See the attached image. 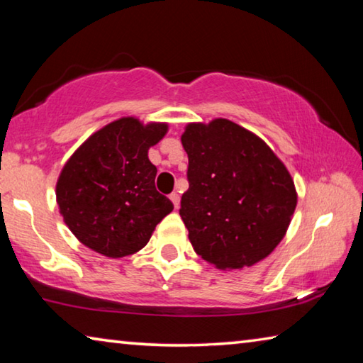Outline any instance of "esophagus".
Listing matches in <instances>:
<instances>
[{"label": "esophagus", "mask_w": 363, "mask_h": 363, "mask_svg": "<svg viewBox=\"0 0 363 363\" xmlns=\"http://www.w3.org/2000/svg\"><path fill=\"white\" fill-rule=\"evenodd\" d=\"M169 200L173 201V205H174V208H179V201H181V196H179V194L177 192H173V194H169Z\"/></svg>", "instance_id": "34e87169"}]
</instances>
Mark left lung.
Segmentation results:
<instances>
[{"label": "left lung", "instance_id": "1", "mask_svg": "<svg viewBox=\"0 0 363 363\" xmlns=\"http://www.w3.org/2000/svg\"><path fill=\"white\" fill-rule=\"evenodd\" d=\"M189 189L179 214L195 253L218 269H242L285 237L298 195L270 147L225 118L189 123L181 136Z\"/></svg>", "mask_w": 363, "mask_h": 363}]
</instances>
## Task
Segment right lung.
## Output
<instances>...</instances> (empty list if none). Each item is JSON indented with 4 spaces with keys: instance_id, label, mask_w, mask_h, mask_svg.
<instances>
[{
    "instance_id": "obj_1",
    "label": "right lung",
    "mask_w": 363,
    "mask_h": 363,
    "mask_svg": "<svg viewBox=\"0 0 363 363\" xmlns=\"http://www.w3.org/2000/svg\"><path fill=\"white\" fill-rule=\"evenodd\" d=\"M167 123L143 125L134 116L115 120L78 147L60 171L59 211L73 235L107 257L138 253L173 203L155 189L149 149Z\"/></svg>"
}]
</instances>
